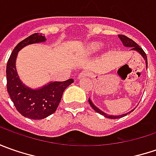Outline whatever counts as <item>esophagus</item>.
I'll use <instances>...</instances> for the list:
<instances>
[{
	"label": "esophagus",
	"mask_w": 156,
	"mask_h": 156,
	"mask_svg": "<svg viewBox=\"0 0 156 156\" xmlns=\"http://www.w3.org/2000/svg\"><path fill=\"white\" fill-rule=\"evenodd\" d=\"M89 75V73H88V71L87 70H83L82 72H81L79 75H78V78L79 79H81V78H84V77H87Z\"/></svg>",
	"instance_id": "1"
}]
</instances>
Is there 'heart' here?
Segmentation results:
<instances>
[{"label": "heart", "mask_w": 156, "mask_h": 156, "mask_svg": "<svg viewBox=\"0 0 156 156\" xmlns=\"http://www.w3.org/2000/svg\"><path fill=\"white\" fill-rule=\"evenodd\" d=\"M102 43H101V42H91V43H89V44H87L86 46V48H85V51L87 54H89V55H91V54H94V53H96V52H98L99 50L101 49V48H102Z\"/></svg>", "instance_id": "1"}]
</instances>
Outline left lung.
Returning a JSON list of instances; mask_svg holds the SVG:
<instances>
[{
    "instance_id": "8db88e82",
    "label": "left lung",
    "mask_w": 156,
    "mask_h": 156,
    "mask_svg": "<svg viewBox=\"0 0 156 156\" xmlns=\"http://www.w3.org/2000/svg\"><path fill=\"white\" fill-rule=\"evenodd\" d=\"M118 36H119V38L120 40L122 41L123 45L125 46V47H127V48H131V50H135V51H137L139 54H141V55L143 57V59L145 60V62H146V67L147 68V55H146V53L143 51V49L141 48L140 46L138 45L136 42H135L132 39H130L129 37H127L126 35H123V34H118ZM88 102H89V104L90 106L92 107V108H93L94 110L96 111L97 113H99L101 115H102L104 117H107V118H109V119H118V118H122V117L125 116V115H127L128 114H129L130 112H132V111L134 110H131L129 113H127V114H123V115H108V114H106L104 113L103 111H101V109H99L94 104L93 102H92V101L88 98Z\"/></svg>"
}]
</instances>
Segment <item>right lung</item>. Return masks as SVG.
<instances>
[{"instance_id":"add662e5","label":"right lung","mask_w":156,"mask_h":156,"mask_svg":"<svg viewBox=\"0 0 156 156\" xmlns=\"http://www.w3.org/2000/svg\"><path fill=\"white\" fill-rule=\"evenodd\" d=\"M45 36L35 33L15 46L7 63V89L15 108L23 116L33 120H41L56 111L64 90L74 82L73 79L64 81H51L40 88L26 86L17 74L15 61L18 52L24 47L44 42Z\"/></svg>"}]
</instances>
